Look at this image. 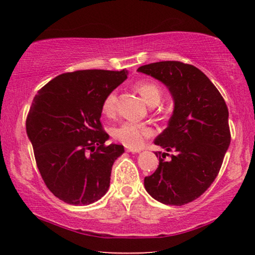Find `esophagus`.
Segmentation results:
<instances>
[{"instance_id": "1", "label": "esophagus", "mask_w": 255, "mask_h": 255, "mask_svg": "<svg viewBox=\"0 0 255 255\" xmlns=\"http://www.w3.org/2000/svg\"><path fill=\"white\" fill-rule=\"evenodd\" d=\"M127 152H129V153H139L140 152V149H138V148H127Z\"/></svg>"}]
</instances>
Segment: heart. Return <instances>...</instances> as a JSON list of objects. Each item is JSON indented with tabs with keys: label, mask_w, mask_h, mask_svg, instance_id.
I'll list each match as a JSON object with an SVG mask.
<instances>
[{
	"label": "heart",
	"mask_w": 255,
	"mask_h": 255,
	"mask_svg": "<svg viewBox=\"0 0 255 255\" xmlns=\"http://www.w3.org/2000/svg\"><path fill=\"white\" fill-rule=\"evenodd\" d=\"M137 92L144 99L148 106L158 105L162 98V91L157 84L153 82H139L135 85ZM117 108V92L112 91L105 98L102 102V111L107 116H112ZM154 130L145 125H138L133 123H123L112 130V136L127 147L138 148L144 144L145 139L152 137Z\"/></svg>",
	"instance_id": "b5f03b06"
}]
</instances>
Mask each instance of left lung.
<instances>
[{
  "mask_svg": "<svg viewBox=\"0 0 255 255\" xmlns=\"http://www.w3.org/2000/svg\"><path fill=\"white\" fill-rule=\"evenodd\" d=\"M138 72L169 89L173 114L154 144L158 167L144 179L146 191L164 205L182 206L199 198L214 182L231 144L228 109L211 81L189 64L174 60L140 66Z\"/></svg>",
  "mask_w": 255,
  "mask_h": 255,
  "instance_id": "left-lung-1",
  "label": "left lung"
}]
</instances>
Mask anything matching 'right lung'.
I'll return each mask as SVG.
<instances>
[{
	"label": "right lung",
	"mask_w": 255,
	"mask_h": 255,
	"mask_svg": "<svg viewBox=\"0 0 255 255\" xmlns=\"http://www.w3.org/2000/svg\"><path fill=\"white\" fill-rule=\"evenodd\" d=\"M128 72L84 70L56 76L33 98L25 128L38 170L55 197L86 206L106 195L125 148L105 143L102 102Z\"/></svg>",
	"instance_id": "obj_1"
}]
</instances>
